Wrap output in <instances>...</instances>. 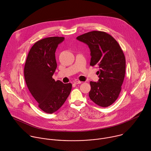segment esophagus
<instances>
[{
    "instance_id": "34e87169",
    "label": "esophagus",
    "mask_w": 151,
    "mask_h": 151,
    "mask_svg": "<svg viewBox=\"0 0 151 151\" xmlns=\"http://www.w3.org/2000/svg\"><path fill=\"white\" fill-rule=\"evenodd\" d=\"M82 83V82H81V81H74V83L75 84H80V83Z\"/></svg>"
}]
</instances>
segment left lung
Here are the masks:
<instances>
[{
    "mask_svg": "<svg viewBox=\"0 0 151 151\" xmlns=\"http://www.w3.org/2000/svg\"><path fill=\"white\" fill-rule=\"evenodd\" d=\"M76 39L88 46L90 65L100 69L99 81L90 82L89 97L98 106L108 107L116 101L121 90L125 73L124 52L117 41L104 32H90Z\"/></svg>",
    "mask_w": 151,
    "mask_h": 151,
    "instance_id": "obj_1",
    "label": "left lung"
}]
</instances>
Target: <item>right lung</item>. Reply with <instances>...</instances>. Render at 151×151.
Returning <instances> with one entry per match:
<instances>
[{
    "label": "right lung",
    "instance_id": "right-lung-1",
    "mask_svg": "<svg viewBox=\"0 0 151 151\" xmlns=\"http://www.w3.org/2000/svg\"><path fill=\"white\" fill-rule=\"evenodd\" d=\"M64 37H50L38 40L31 48L24 66L25 81L39 108L47 114L59 109L72 90V83L52 78L57 68L55 52Z\"/></svg>",
    "mask_w": 151,
    "mask_h": 151
}]
</instances>
